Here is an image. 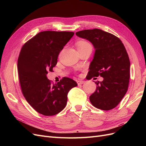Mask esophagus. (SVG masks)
<instances>
[{
  "label": "esophagus",
  "mask_w": 146,
  "mask_h": 146,
  "mask_svg": "<svg viewBox=\"0 0 146 146\" xmlns=\"http://www.w3.org/2000/svg\"><path fill=\"white\" fill-rule=\"evenodd\" d=\"M85 81H83V80H78L77 82V84L78 85H82V84H83V83H85Z\"/></svg>",
  "instance_id": "1"
}]
</instances>
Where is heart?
<instances>
[{"instance_id": "b5f03b06", "label": "heart", "mask_w": 146, "mask_h": 146, "mask_svg": "<svg viewBox=\"0 0 146 146\" xmlns=\"http://www.w3.org/2000/svg\"><path fill=\"white\" fill-rule=\"evenodd\" d=\"M76 46L77 47L78 50H81V49H83V48H85L87 47H91L90 44L86 41H78L77 43H76Z\"/></svg>"}]
</instances>
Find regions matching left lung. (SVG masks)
<instances>
[{
  "label": "left lung",
  "instance_id": "left-lung-1",
  "mask_svg": "<svg viewBox=\"0 0 146 146\" xmlns=\"http://www.w3.org/2000/svg\"><path fill=\"white\" fill-rule=\"evenodd\" d=\"M76 34L90 41L96 50L86 79L104 78L102 82H96L98 86L90 97L91 103L100 110H112L121 101L129 87L130 63L125 48L119 38L100 29L84 30Z\"/></svg>",
  "mask_w": 146,
  "mask_h": 146
}]
</instances>
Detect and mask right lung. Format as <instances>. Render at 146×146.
Masks as SVG:
<instances>
[{
	"label": "right lung",
	"instance_id": "1",
	"mask_svg": "<svg viewBox=\"0 0 146 146\" xmlns=\"http://www.w3.org/2000/svg\"><path fill=\"white\" fill-rule=\"evenodd\" d=\"M72 32L44 31L26 42L17 60L22 92L27 102L44 116H53L64 108L68 94L77 83L63 77L56 84L47 78L57 63L61 50L73 35Z\"/></svg>",
	"mask_w": 146,
	"mask_h": 146
}]
</instances>
